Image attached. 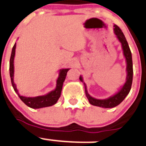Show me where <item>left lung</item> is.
I'll list each match as a JSON object with an SVG mask.
<instances>
[{
    "label": "left lung",
    "mask_w": 146,
    "mask_h": 146,
    "mask_svg": "<svg viewBox=\"0 0 146 146\" xmlns=\"http://www.w3.org/2000/svg\"><path fill=\"white\" fill-rule=\"evenodd\" d=\"M114 33L116 35L118 39L121 42L122 49H123V54L126 59V62H127V78H126V82L124 84V86L121 87V89L119 92L114 96L108 98L107 99H96L95 98H92L88 94L87 90H86V86L85 83V93L87 97L89 102L92 105L97 106V107H101L104 108H112L114 107H116L121 103L122 101L125 98V97L128 95L131 90V85H132V80H133V62H132V55H131V50H130L129 45L127 44V42L125 38V35L122 33L121 30L116 25H114ZM80 81H83V78L81 76H80Z\"/></svg>",
    "instance_id": "left-lung-1"
}]
</instances>
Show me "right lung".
I'll return each mask as SVG.
<instances>
[{"label":"right lung","instance_id":"add662e5","mask_svg":"<svg viewBox=\"0 0 146 146\" xmlns=\"http://www.w3.org/2000/svg\"><path fill=\"white\" fill-rule=\"evenodd\" d=\"M15 47L16 44L15 43L14 46L12 50V54H11L10 60H9V74H10L11 78V83L13 85V87L15 90V92L18 94L19 96L20 99L29 108H33V109H38V108H46V107H50L57 102L59 98L60 97L61 95V91H62V84L66 79V74L70 68H63V69H60V74H59L58 79L56 80V89L47 95L42 96H37V97H25L19 95L18 90H17L16 86L14 84L13 81V77H14V57H15Z\"/></svg>","mask_w":146,"mask_h":146}]
</instances>
